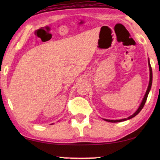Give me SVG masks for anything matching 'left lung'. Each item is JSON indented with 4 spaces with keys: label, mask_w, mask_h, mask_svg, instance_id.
<instances>
[{
    "label": "left lung",
    "mask_w": 160,
    "mask_h": 160,
    "mask_svg": "<svg viewBox=\"0 0 160 160\" xmlns=\"http://www.w3.org/2000/svg\"><path fill=\"white\" fill-rule=\"evenodd\" d=\"M149 67H150V82H149V85H148V90L147 91H146V93L145 94V97L144 98H143L142 101L141 102V104H140V107L138 109V110L135 112L133 114H132V116H129L128 118H123V119H120V120H109V119H104L105 121H109V122H112V123H116V122H121V121H126L128 120V119H130V118H133L134 116H136L138 113L140 111L142 110V109L143 108V107H144V105L145 104L146 102V100H147V98H148V94H149V92H150V89H151V86H152V68L150 66V61H149Z\"/></svg>",
    "instance_id": "obj_1"
}]
</instances>
